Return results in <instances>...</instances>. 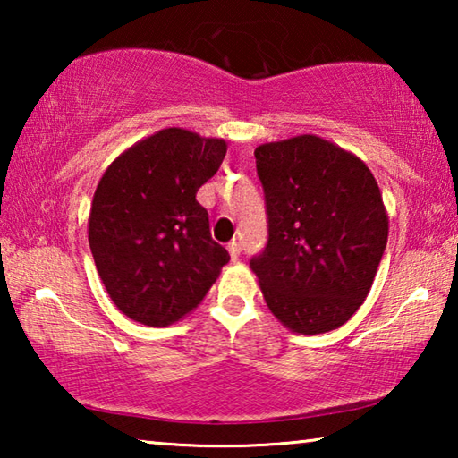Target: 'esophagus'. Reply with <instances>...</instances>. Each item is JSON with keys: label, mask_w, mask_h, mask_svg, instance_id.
I'll return each instance as SVG.
<instances>
[{"label": "esophagus", "mask_w": 458, "mask_h": 458, "mask_svg": "<svg viewBox=\"0 0 458 458\" xmlns=\"http://www.w3.org/2000/svg\"><path fill=\"white\" fill-rule=\"evenodd\" d=\"M228 252H230V259L232 260H238V257H240V244L238 242H230L228 244Z\"/></svg>", "instance_id": "obj_1"}]
</instances>
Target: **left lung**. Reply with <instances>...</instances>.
<instances>
[{"instance_id": "1", "label": "left lung", "mask_w": 458, "mask_h": 458, "mask_svg": "<svg viewBox=\"0 0 458 458\" xmlns=\"http://www.w3.org/2000/svg\"><path fill=\"white\" fill-rule=\"evenodd\" d=\"M268 242L250 260L284 327L327 333L352 319L374 284L387 212L368 165L339 145L299 135L259 145Z\"/></svg>"}]
</instances>
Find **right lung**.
Returning a JSON list of instances; mask_svg holds the SVG:
<instances>
[{"label":"right lung","instance_id":"1","mask_svg":"<svg viewBox=\"0 0 458 458\" xmlns=\"http://www.w3.org/2000/svg\"><path fill=\"white\" fill-rule=\"evenodd\" d=\"M228 145L169 127L123 151L100 177L89 244L108 297L123 315L165 327L191 313L230 260L196 199Z\"/></svg>","mask_w":458,"mask_h":458}]
</instances>
